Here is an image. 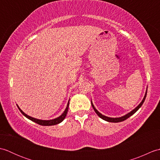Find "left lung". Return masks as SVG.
Masks as SVG:
<instances>
[{
  "mask_svg": "<svg viewBox=\"0 0 160 160\" xmlns=\"http://www.w3.org/2000/svg\"><path fill=\"white\" fill-rule=\"evenodd\" d=\"M147 91H146L145 96H144V98H143V100H142V101L140 102V104H139L136 108H134L133 110L131 111L130 112V113H127V115H124V116L120 117V118H109V117L105 116V115H102V113H100V112L98 111L96 108H95L94 105H93V103H92V101H91V105H92V107H93V108L94 109L95 112H96V113H97V115H98V116H99L100 118L102 119V120H105V121H107V122H122V121H124V120H127V119L129 117H131L132 115H133V114L135 113V112H136V111L139 109V108H140L142 107V105L143 104L144 102V100H145V99H146V97H147Z\"/></svg>",
  "mask_w": 160,
  "mask_h": 160,
  "instance_id": "obj_1",
  "label": "left lung"
}]
</instances>
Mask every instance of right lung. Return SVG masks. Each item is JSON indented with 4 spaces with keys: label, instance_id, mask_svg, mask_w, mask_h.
Here are the masks:
<instances>
[{
    "label": "right lung",
    "instance_id": "right-lung-1",
    "mask_svg": "<svg viewBox=\"0 0 160 160\" xmlns=\"http://www.w3.org/2000/svg\"><path fill=\"white\" fill-rule=\"evenodd\" d=\"M69 101L68 102V104H67V106L66 107V109L64 110V113L60 115V116H59L58 118H55L53 119V120H38V119H36L34 118H32L31 116H29V115H28L27 114H25L24 112L20 109V108H19V107L17 105V107H18V109L20 110V111L21 112L22 114L24 115V116H25L27 118L29 119L30 120H32L33 122H36V123L40 125L41 126H52V125H56V124H58L60 123V122H62L64 119L65 118L66 115H67V111H68V108H69Z\"/></svg>",
    "mask_w": 160,
    "mask_h": 160
}]
</instances>
